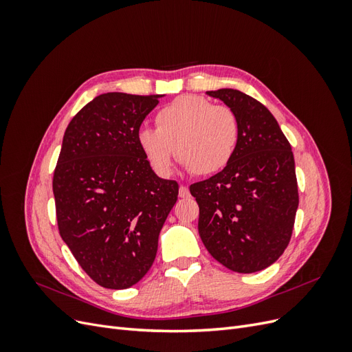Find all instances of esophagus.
<instances>
[{
	"label": "esophagus",
	"instance_id": "34e87169",
	"mask_svg": "<svg viewBox=\"0 0 352 352\" xmlns=\"http://www.w3.org/2000/svg\"><path fill=\"white\" fill-rule=\"evenodd\" d=\"M179 197L180 198H188L189 197V189L186 186H180L179 188Z\"/></svg>",
	"mask_w": 352,
	"mask_h": 352
}]
</instances>
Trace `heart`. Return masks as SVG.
Segmentation results:
<instances>
[{
    "label": "heart",
    "instance_id": "obj_1",
    "mask_svg": "<svg viewBox=\"0 0 352 352\" xmlns=\"http://www.w3.org/2000/svg\"><path fill=\"white\" fill-rule=\"evenodd\" d=\"M157 129L138 133V146L160 176L173 172L177 158L197 175H212L225 168L236 151L239 126L225 105H214L197 95H182L155 114Z\"/></svg>",
    "mask_w": 352,
    "mask_h": 352
}]
</instances>
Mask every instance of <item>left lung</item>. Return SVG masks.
Instances as JSON below:
<instances>
[{"label": "left lung", "instance_id": "obj_1", "mask_svg": "<svg viewBox=\"0 0 352 352\" xmlns=\"http://www.w3.org/2000/svg\"><path fill=\"white\" fill-rule=\"evenodd\" d=\"M235 113L239 138L230 163L189 186L207 251L232 272L269 267L289 243L298 208L291 145L261 102L238 89L207 91Z\"/></svg>", "mask_w": 352, "mask_h": 352}]
</instances>
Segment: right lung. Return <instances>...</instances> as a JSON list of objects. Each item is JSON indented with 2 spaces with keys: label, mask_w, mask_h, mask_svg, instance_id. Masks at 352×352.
Segmentation results:
<instances>
[{
  "label": "right lung",
  "mask_w": 352,
  "mask_h": 352,
  "mask_svg": "<svg viewBox=\"0 0 352 352\" xmlns=\"http://www.w3.org/2000/svg\"><path fill=\"white\" fill-rule=\"evenodd\" d=\"M164 95L107 92L73 117L52 179L60 236L89 278L109 289L140 282L177 201L176 180L158 177L138 133Z\"/></svg>",
  "instance_id": "add662e5"
}]
</instances>
